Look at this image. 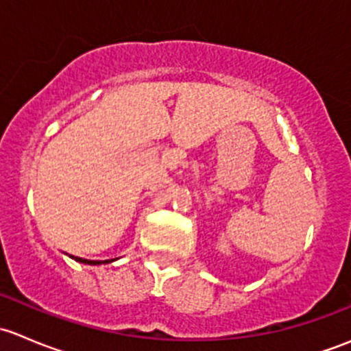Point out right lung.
Listing matches in <instances>:
<instances>
[{"label":"right lung","mask_w":351,"mask_h":351,"mask_svg":"<svg viewBox=\"0 0 351 351\" xmlns=\"http://www.w3.org/2000/svg\"><path fill=\"white\" fill-rule=\"evenodd\" d=\"M74 258V260H76V261H81V263H88V265H100L101 263V261H91V260H83V258H77V256H73ZM108 261H112V260H105L104 261V263H108Z\"/></svg>","instance_id":"obj_1"}]
</instances>
